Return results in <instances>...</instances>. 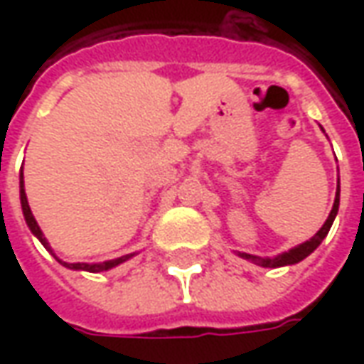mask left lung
I'll use <instances>...</instances> for the list:
<instances>
[{"label":"left lung","instance_id":"obj_1","mask_svg":"<svg viewBox=\"0 0 364 364\" xmlns=\"http://www.w3.org/2000/svg\"><path fill=\"white\" fill-rule=\"evenodd\" d=\"M339 210V185H337V195H336V203H333V208H331V213H329L328 220L323 222V226L320 228V232L312 237V240H308L304 244L296 245V247H292L290 252L281 253V255H277L274 259H263V257H257V255H250V253H240V257H244V259L252 261L255 265H261V267H282V265H294L298 261H302L304 257H308L310 253L321 244V240L328 236L329 228H331V224L336 220V214Z\"/></svg>","mask_w":364,"mask_h":364}]
</instances>
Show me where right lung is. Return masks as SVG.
I'll return each mask as SVG.
<instances>
[{
	"label": "right lung",
	"mask_w": 364,
	"mask_h": 364,
	"mask_svg": "<svg viewBox=\"0 0 364 364\" xmlns=\"http://www.w3.org/2000/svg\"><path fill=\"white\" fill-rule=\"evenodd\" d=\"M21 206H23V214H25V220H27L28 228H31V232L35 234L38 240H41V244L44 245V247H48V242H46V237L43 236V232H41V228H38V224H36L35 216H33V213H31V208H28V200H27V195H25V189H23V173H21ZM50 250V247H48ZM128 257H132V255H122V257H119V259H111V261H105V263H93V265H90V263H66V261H60L64 267L68 269H82V271H90V273H101V271H107V269H112L117 267L119 263H122V261H127Z\"/></svg>",
	"instance_id": "right-lung-1"
}]
</instances>
